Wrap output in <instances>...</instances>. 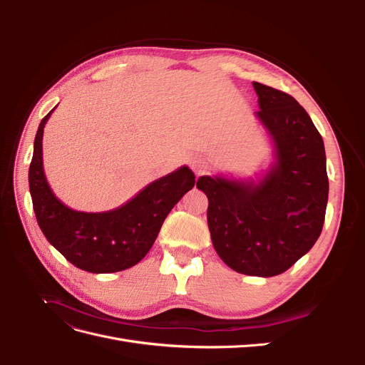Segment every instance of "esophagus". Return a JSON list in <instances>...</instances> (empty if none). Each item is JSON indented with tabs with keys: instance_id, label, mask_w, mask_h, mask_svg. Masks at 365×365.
<instances>
[{
	"instance_id": "obj_1",
	"label": "esophagus",
	"mask_w": 365,
	"mask_h": 365,
	"mask_svg": "<svg viewBox=\"0 0 365 365\" xmlns=\"http://www.w3.org/2000/svg\"><path fill=\"white\" fill-rule=\"evenodd\" d=\"M190 168L196 175H200L207 169V160L204 157H193L190 160Z\"/></svg>"
}]
</instances>
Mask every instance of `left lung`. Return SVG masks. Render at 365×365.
I'll return each instance as SVG.
<instances>
[{
  "label": "left lung",
  "instance_id": "1",
  "mask_svg": "<svg viewBox=\"0 0 365 365\" xmlns=\"http://www.w3.org/2000/svg\"><path fill=\"white\" fill-rule=\"evenodd\" d=\"M256 113L274 143L275 161L259 182L201 176L207 222L219 257L231 269L272 277L289 269L322 235L329 180L324 143L295 98L252 82Z\"/></svg>",
  "mask_w": 365,
  "mask_h": 365
}]
</instances>
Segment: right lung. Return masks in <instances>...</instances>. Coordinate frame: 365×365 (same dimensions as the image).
Masks as SVG:
<instances>
[{
  "instance_id": "1",
  "label": "right lung",
  "mask_w": 365,
  "mask_h": 365,
  "mask_svg": "<svg viewBox=\"0 0 365 365\" xmlns=\"http://www.w3.org/2000/svg\"><path fill=\"white\" fill-rule=\"evenodd\" d=\"M53 109L39 123L29 169V187L39 228L50 244L79 269L108 274L134 267L152 248L173 205L193 189L195 173L182 165L150 182L118 208L102 213L76 212L54 196L42 168L43 126Z\"/></svg>"
}]
</instances>
